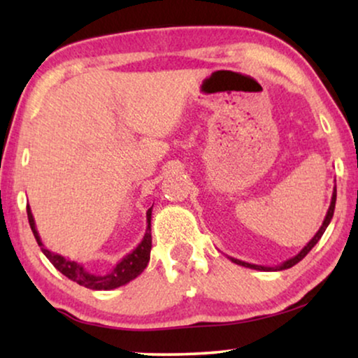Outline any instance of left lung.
<instances>
[{
	"label": "left lung",
	"mask_w": 358,
	"mask_h": 358,
	"mask_svg": "<svg viewBox=\"0 0 358 358\" xmlns=\"http://www.w3.org/2000/svg\"><path fill=\"white\" fill-rule=\"evenodd\" d=\"M336 197H337V190H336V187H334V190H332V199H331V205H329V208H327V213H326V217H324V222H322V224H321V228L317 229V233L315 234V236H313V238L310 239V243H308L306 246L303 248L301 251L296 254V256H293V257H290V259H287V261H285V262H282L280 266H275V267H266V266H257V264H249V262L239 261V259H234V257H228V259H229V261H231V262L238 264V266H243V267H248V268H254V271H262V272H275V271H285V268H290V267H293V266H295V264L300 262L301 259L305 257L306 254L310 252L313 248L316 246V243L320 241L322 234H324L326 228L329 227V223H331V220H332V215H334V208H336Z\"/></svg>",
	"instance_id": "left-lung-1"
}]
</instances>
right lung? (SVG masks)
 I'll list each match as a JSON object with an SVG mask.
<instances>
[{
    "label": "right lung",
    "instance_id": "add662e5",
    "mask_svg": "<svg viewBox=\"0 0 358 358\" xmlns=\"http://www.w3.org/2000/svg\"><path fill=\"white\" fill-rule=\"evenodd\" d=\"M151 210H153V207L148 208V212H146V223H148V227H146L145 236L141 239V243L134 249V251L127 254L125 257H122L120 261L115 264V267L112 268L110 272L104 273V275H97V273L86 271L83 264L71 261V259L62 256V254L52 252L50 249H47L45 244L42 243L41 236H38L36 222H34V215L29 205L27 218L34 236L37 239V244L41 246L42 252L45 254V257L53 264V267H55L57 271H60L63 275L70 278V280L80 283V285L86 288H91V290H114V288H119L122 285H125V283L134 280V278L138 277L140 273L145 271L146 266H148L151 252Z\"/></svg>",
    "mask_w": 358,
    "mask_h": 358
}]
</instances>
